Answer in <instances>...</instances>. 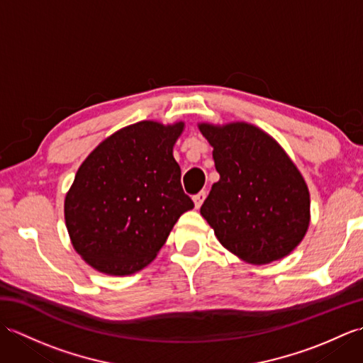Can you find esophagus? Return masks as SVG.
Returning <instances> with one entry per match:
<instances>
[{
    "mask_svg": "<svg viewBox=\"0 0 363 363\" xmlns=\"http://www.w3.org/2000/svg\"><path fill=\"white\" fill-rule=\"evenodd\" d=\"M206 196H207V191H206V190L198 191V194L194 196V203H195V207H196V209H199V207H201V204L204 203Z\"/></svg>",
    "mask_w": 363,
    "mask_h": 363,
    "instance_id": "1",
    "label": "esophagus"
}]
</instances>
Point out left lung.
Returning a JSON list of instances; mask_svg holds the SVG:
<instances>
[{"mask_svg": "<svg viewBox=\"0 0 363 363\" xmlns=\"http://www.w3.org/2000/svg\"><path fill=\"white\" fill-rule=\"evenodd\" d=\"M198 128L213 146L220 173L201 206L220 243L254 265L287 256L311 221L309 189L296 165L273 137L248 123Z\"/></svg>", "mask_w": 363, "mask_h": 363, "instance_id": "8db88e82", "label": "left lung"}]
</instances>
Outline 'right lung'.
I'll return each instance as SVG.
<instances>
[{
  "mask_svg": "<svg viewBox=\"0 0 363 363\" xmlns=\"http://www.w3.org/2000/svg\"><path fill=\"white\" fill-rule=\"evenodd\" d=\"M184 123L138 121L107 137L82 162L65 196L73 248L90 267L126 276L157 256L184 212L173 146Z\"/></svg>",
  "mask_w": 363,
  "mask_h": 363,
  "instance_id": "add662e5",
  "label": "right lung"
}]
</instances>
